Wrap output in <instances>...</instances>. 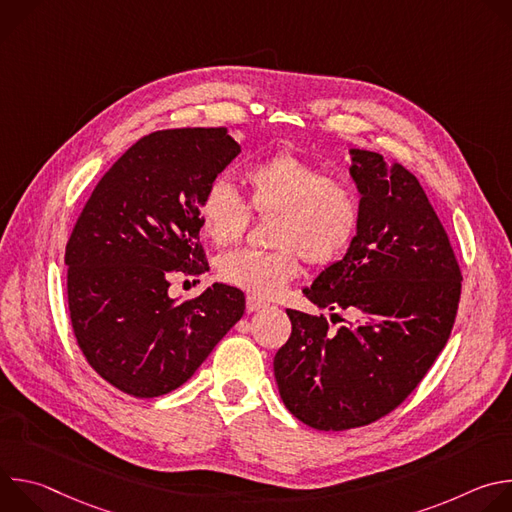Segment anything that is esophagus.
I'll list each match as a JSON object with an SVG mask.
<instances>
[{
  "label": "esophagus",
  "mask_w": 512,
  "mask_h": 512,
  "mask_svg": "<svg viewBox=\"0 0 512 512\" xmlns=\"http://www.w3.org/2000/svg\"><path fill=\"white\" fill-rule=\"evenodd\" d=\"M267 304L263 302V300H259V298H255V296H247V312H257V310H261V308H265Z\"/></svg>",
  "instance_id": "34e87169"
}]
</instances>
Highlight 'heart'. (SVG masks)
Masks as SVG:
<instances>
[{
	"instance_id": "b5f03b06",
	"label": "heart",
	"mask_w": 512,
	"mask_h": 512,
	"mask_svg": "<svg viewBox=\"0 0 512 512\" xmlns=\"http://www.w3.org/2000/svg\"><path fill=\"white\" fill-rule=\"evenodd\" d=\"M249 204L225 180L214 178L200 196L198 218L204 237L229 247L247 235L251 211L275 214L271 251H233L216 263L225 283L257 298H273L300 275L302 259L314 267L332 265L352 243L360 202L356 190L296 152H275L243 172Z\"/></svg>"
}]
</instances>
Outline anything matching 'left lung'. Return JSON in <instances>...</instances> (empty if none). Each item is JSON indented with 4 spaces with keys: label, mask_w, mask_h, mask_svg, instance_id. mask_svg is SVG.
<instances>
[{
    "label": "left lung",
    "mask_w": 512,
    "mask_h": 512,
    "mask_svg": "<svg viewBox=\"0 0 512 512\" xmlns=\"http://www.w3.org/2000/svg\"><path fill=\"white\" fill-rule=\"evenodd\" d=\"M350 154L362 196L356 237L304 296L358 320L334 332L322 314L285 310L291 334L273 358L285 407L320 431L362 427L397 409L446 346L462 291L448 233L419 180L381 154Z\"/></svg>",
    "instance_id": "obj_1"
}]
</instances>
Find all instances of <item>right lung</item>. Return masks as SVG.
Returning <instances> with one entry per match:
<instances>
[{
	"instance_id": "right-lung-1",
	"label": "right lung",
	"mask_w": 512,
	"mask_h": 512,
	"mask_svg": "<svg viewBox=\"0 0 512 512\" xmlns=\"http://www.w3.org/2000/svg\"><path fill=\"white\" fill-rule=\"evenodd\" d=\"M241 152L227 127L137 139L99 180L64 251L72 332L115 389L152 399L184 385L245 314V294L212 283L174 302L176 275L208 271L198 206Z\"/></svg>"
}]
</instances>
